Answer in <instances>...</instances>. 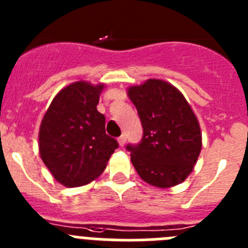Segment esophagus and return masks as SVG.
<instances>
[{"mask_svg":"<svg viewBox=\"0 0 248 248\" xmlns=\"http://www.w3.org/2000/svg\"><path fill=\"white\" fill-rule=\"evenodd\" d=\"M119 143H120V146H121V147L124 146V143H126V136H124V135L120 136V137H119Z\"/></svg>","mask_w":248,"mask_h":248,"instance_id":"esophagus-1","label":"esophagus"}]
</instances>
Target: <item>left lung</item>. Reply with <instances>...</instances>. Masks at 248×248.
<instances>
[{
  "label": "left lung",
  "mask_w": 248,
  "mask_h": 248,
  "mask_svg": "<svg viewBox=\"0 0 248 248\" xmlns=\"http://www.w3.org/2000/svg\"><path fill=\"white\" fill-rule=\"evenodd\" d=\"M128 96L143 127L142 140L126 146L138 175L158 188L184 182L202 151L199 122L190 105L178 89L157 79L129 88Z\"/></svg>",
  "instance_id": "1"
}]
</instances>
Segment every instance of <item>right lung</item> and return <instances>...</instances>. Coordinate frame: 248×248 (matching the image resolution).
<instances>
[{"instance_id": "obj_1", "label": "right lung", "mask_w": 248, "mask_h": 248, "mask_svg": "<svg viewBox=\"0 0 248 248\" xmlns=\"http://www.w3.org/2000/svg\"><path fill=\"white\" fill-rule=\"evenodd\" d=\"M104 85L78 81L60 91L49 106L39 129V153L53 177L65 186L96 179L119 148L105 131L97 111Z\"/></svg>"}]
</instances>
